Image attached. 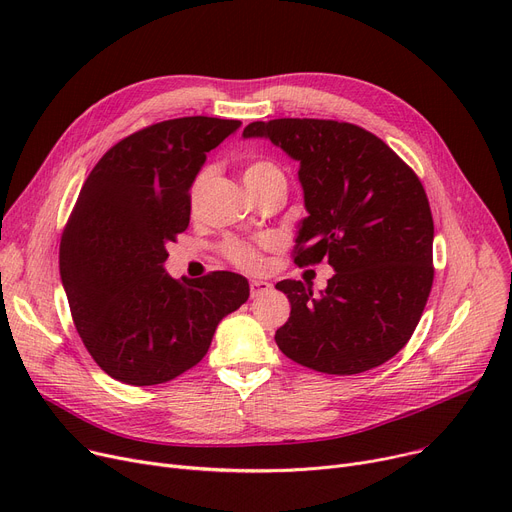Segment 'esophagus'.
<instances>
[{"instance_id": "34e87169", "label": "esophagus", "mask_w": 512, "mask_h": 512, "mask_svg": "<svg viewBox=\"0 0 512 512\" xmlns=\"http://www.w3.org/2000/svg\"><path fill=\"white\" fill-rule=\"evenodd\" d=\"M249 288H251V297L257 299V297H261V294L270 292V290H272V284H270V282H263V280H251V282H249Z\"/></svg>"}]
</instances>
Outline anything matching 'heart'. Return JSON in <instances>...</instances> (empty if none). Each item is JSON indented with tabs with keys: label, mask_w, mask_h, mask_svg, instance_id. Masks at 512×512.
Wrapping results in <instances>:
<instances>
[{
	"label": "heart",
	"mask_w": 512,
	"mask_h": 512,
	"mask_svg": "<svg viewBox=\"0 0 512 512\" xmlns=\"http://www.w3.org/2000/svg\"><path fill=\"white\" fill-rule=\"evenodd\" d=\"M276 174H282L278 170L276 164H272V161L267 159H257V161H251V164L245 166V172H242V180H245L247 188L251 191V188H255L257 184H261L263 180H267L270 176H276ZM205 180V172H201L193 186H191V203L197 201L199 197V188ZM265 245V242H249V240H240V238H228L222 242V255L236 267H240V270H247V272H255L261 267L263 263V255H261V247Z\"/></svg>",
	"instance_id": "obj_1"
}]
</instances>
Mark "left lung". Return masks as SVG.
<instances>
[{"label":"left lung","mask_w":512,"mask_h":512,"mask_svg":"<svg viewBox=\"0 0 512 512\" xmlns=\"http://www.w3.org/2000/svg\"><path fill=\"white\" fill-rule=\"evenodd\" d=\"M242 137L270 139L299 161L309 215L294 263L336 270L319 297L301 280L276 284L290 301L280 351L330 375L386 363L413 336L434 282V220L421 180L357 124L280 118L251 122Z\"/></svg>","instance_id":"obj_1"}]
</instances>
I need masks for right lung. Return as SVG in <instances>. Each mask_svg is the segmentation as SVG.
<instances>
[{
  "mask_svg": "<svg viewBox=\"0 0 512 512\" xmlns=\"http://www.w3.org/2000/svg\"><path fill=\"white\" fill-rule=\"evenodd\" d=\"M238 120L188 116L145 126L107 151L85 180L60 242V276L93 361L130 386L195 367L220 321L249 299L232 272L166 274L168 242L191 222V184Z\"/></svg>",
  "mask_w": 512,
  "mask_h": 512,
  "instance_id": "1",
  "label": "right lung"
}]
</instances>
